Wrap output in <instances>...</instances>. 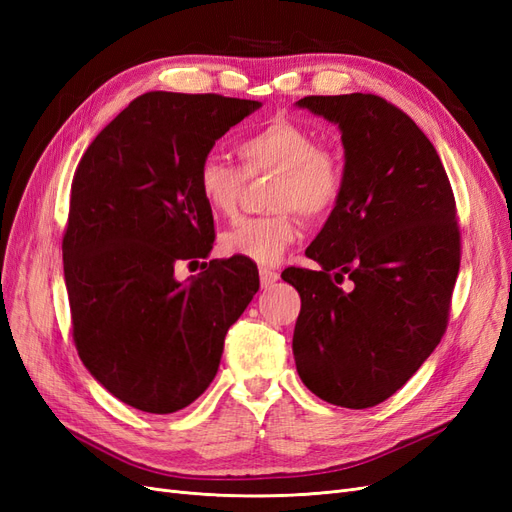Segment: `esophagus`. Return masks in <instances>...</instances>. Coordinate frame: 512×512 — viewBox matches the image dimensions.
I'll use <instances>...</instances> for the list:
<instances>
[{
  "label": "esophagus",
  "mask_w": 512,
  "mask_h": 512,
  "mask_svg": "<svg viewBox=\"0 0 512 512\" xmlns=\"http://www.w3.org/2000/svg\"><path fill=\"white\" fill-rule=\"evenodd\" d=\"M258 275H260V286L262 288H269L271 284H275L277 280H280V273L273 271V269H267V267L260 269Z\"/></svg>",
  "instance_id": "1"
}]
</instances>
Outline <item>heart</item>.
Segmentation results:
<instances>
[{"label": "heart", "instance_id": "b5f03b06", "mask_svg": "<svg viewBox=\"0 0 512 512\" xmlns=\"http://www.w3.org/2000/svg\"><path fill=\"white\" fill-rule=\"evenodd\" d=\"M237 156L243 173L218 156L200 162L196 170L198 196L213 215L230 218L239 207L245 181L242 175L275 173L269 207L280 211L245 218L220 239L226 256L275 265L299 235V220L292 209L309 220L324 218L335 209L346 185L344 162L333 149L320 147L312 130L290 119H273L241 138Z\"/></svg>", "mask_w": 512, "mask_h": 512}]
</instances>
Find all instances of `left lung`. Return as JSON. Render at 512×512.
<instances>
[{"mask_svg":"<svg viewBox=\"0 0 512 512\" xmlns=\"http://www.w3.org/2000/svg\"><path fill=\"white\" fill-rule=\"evenodd\" d=\"M297 106L342 132L346 185L305 250L320 271L282 273L301 294L294 363L314 395L363 410L397 393L446 331L459 273L455 198L429 138L384 98L307 96Z\"/></svg>","mask_w":512,"mask_h":512,"instance_id":"obj_1","label":"left lung"}]
</instances>
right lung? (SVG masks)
<instances>
[{
	"mask_svg": "<svg viewBox=\"0 0 512 512\" xmlns=\"http://www.w3.org/2000/svg\"><path fill=\"white\" fill-rule=\"evenodd\" d=\"M256 100L149 91L94 138L72 179L64 277L83 365L123 404L151 414L190 406L218 374L224 337L258 292L250 260L207 258L213 215L196 170Z\"/></svg>",
	"mask_w": 512,
	"mask_h": 512,
	"instance_id": "obj_1",
	"label": "right lung"
}]
</instances>
